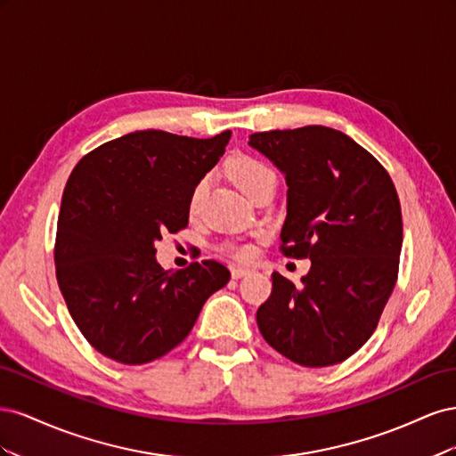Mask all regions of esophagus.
I'll use <instances>...</instances> for the list:
<instances>
[{"mask_svg": "<svg viewBox=\"0 0 456 456\" xmlns=\"http://www.w3.org/2000/svg\"><path fill=\"white\" fill-rule=\"evenodd\" d=\"M249 272H251L249 268H241V266H236V268H232V278H233V280H241L243 275H247V273H249Z\"/></svg>", "mask_w": 456, "mask_h": 456, "instance_id": "34e87169", "label": "esophagus"}]
</instances>
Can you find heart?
I'll return each mask as SVG.
<instances>
[{
    "mask_svg": "<svg viewBox=\"0 0 456 456\" xmlns=\"http://www.w3.org/2000/svg\"><path fill=\"white\" fill-rule=\"evenodd\" d=\"M230 175L233 178V183L238 184V188L243 191V194L251 196V191L265 181L268 176H273L272 169L268 167L266 163H262L260 159L253 158V156H238L230 161ZM207 178H201V181L191 188V194L188 200V209L190 213H196L200 209V205L207 194ZM233 253V256H238L241 260H249L255 251L253 247L249 245H240V247H232L230 249Z\"/></svg>",
    "mask_w": 456,
    "mask_h": 456,
    "instance_id": "1",
    "label": "heart"
}]
</instances>
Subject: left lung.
<instances>
[{
	"label": "left lung",
	"instance_id": "8db88e82",
	"mask_svg": "<svg viewBox=\"0 0 456 456\" xmlns=\"http://www.w3.org/2000/svg\"><path fill=\"white\" fill-rule=\"evenodd\" d=\"M249 144L285 173L280 251L312 260L302 287L272 273V295L256 312L260 333L298 365L340 363L375 333L394 291L403 241L395 186L375 156L337 129L265 131Z\"/></svg>",
	"mask_w": 456,
	"mask_h": 456
}]
</instances>
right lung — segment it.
Segmentation results:
<instances>
[{
	"label": "right lung",
	"mask_w": 456,
	"mask_h": 456,
	"mask_svg": "<svg viewBox=\"0 0 456 456\" xmlns=\"http://www.w3.org/2000/svg\"><path fill=\"white\" fill-rule=\"evenodd\" d=\"M134 131L79 159L68 178L54 268L68 312L91 346L123 365L171 352L230 270L216 260L163 270L154 243L188 226V200L230 141Z\"/></svg>",
	"instance_id": "obj_1"
}]
</instances>
